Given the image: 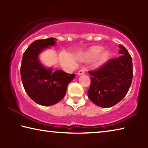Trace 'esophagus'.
<instances>
[{
  "label": "esophagus",
  "instance_id": "1",
  "mask_svg": "<svg viewBox=\"0 0 148 148\" xmlns=\"http://www.w3.org/2000/svg\"><path fill=\"white\" fill-rule=\"evenodd\" d=\"M85 73H86V70L81 69V70H79L78 72H77V75H79V76H81V75H83Z\"/></svg>",
  "mask_w": 148,
  "mask_h": 148
}]
</instances>
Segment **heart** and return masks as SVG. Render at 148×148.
Wrapping results in <instances>:
<instances>
[{"mask_svg": "<svg viewBox=\"0 0 148 148\" xmlns=\"http://www.w3.org/2000/svg\"><path fill=\"white\" fill-rule=\"evenodd\" d=\"M103 49V47L99 46L91 47L87 51L82 53V58L84 60H91L97 58V57L99 56L98 60H97V63H103V62H106L108 59L110 57L109 52L107 51L102 52Z\"/></svg>", "mask_w": 148, "mask_h": 148, "instance_id": "b5f03b06", "label": "heart"}]
</instances>
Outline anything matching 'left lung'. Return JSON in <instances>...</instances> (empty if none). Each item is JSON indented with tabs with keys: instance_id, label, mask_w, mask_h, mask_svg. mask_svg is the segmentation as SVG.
<instances>
[{
	"instance_id": "left-lung-1",
	"label": "left lung",
	"mask_w": 148,
	"mask_h": 148,
	"mask_svg": "<svg viewBox=\"0 0 148 148\" xmlns=\"http://www.w3.org/2000/svg\"><path fill=\"white\" fill-rule=\"evenodd\" d=\"M119 47V53L122 56L89 72L91 76L87 96L98 106L110 108L116 105L131 87L133 76L131 56L123 46L120 44Z\"/></svg>"
}]
</instances>
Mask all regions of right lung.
Segmentation results:
<instances>
[{"mask_svg": "<svg viewBox=\"0 0 148 148\" xmlns=\"http://www.w3.org/2000/svg\"><path fill=\"white\" fill-rule=\"evenodd\" d=\"M56 40L49 38L34 41L22 58L20 72L24 89L32 101L42 106H51L63 99L67 86L76 76L60 70L53 71L40 61L39 55L55 46Z\"/></svg>", "mask_w": 148, "mask_h": 148, "instance_id": "right-lung-1", "label": "right lung"}]
</instances>
